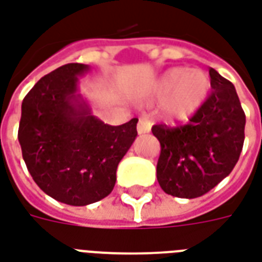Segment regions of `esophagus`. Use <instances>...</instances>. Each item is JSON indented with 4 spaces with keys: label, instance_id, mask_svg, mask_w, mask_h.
<instances>
[{
    "label": "esophagus",
    "instance_id": "34e87169",
    "mask_svg": "<svg viewBox=\"0 0 262 262\" xmlns=\"http://www.w3.org/2000/svg\"><path fill=\"white\" fill-rule=\"evenodd\" d=\"M151 130V122L146 118H140L139 119V123H137V133L139 135H144V133H148Z\"/></svg>",
    "mask_w": 262,
    "mask_h": 262
}]
</instances>
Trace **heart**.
Returning <instances> with one entry per match:
<instances>
[{
    "instance_id": "b5f03b06",
    "label": "heart",
    "mask_w": 262,
    "mask_h": 262,
    "mask_svg": "<svg viewBox=\"0 0 262 262\" xmlns=\"http://www.w3.org/2000/svg\"><path fill=\"white\" fill-rule=\"evenodd\" d=\"M211 90L210 76L201 69L173 68L165 72L157 83L164 102V114L170 121H187L204 105Z\"/></svg>"
}]
</instances>
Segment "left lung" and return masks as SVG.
I'll use <instances>...</instances> for the list:
<instances>
[{
    "label": "left lung",
    "mask_w": 262,
    "mask_h": 262,
    "mask_svg": "<svg viewBox=\"0 0 262 262\" xmlns=\"http://www.w3.org/2000/svg\"><path fill=\"white\" fill-rule=\"evenodd\" d=\"M212 93L179 127L152 126L161 144L157 179L166 194L195 199L229 175L245 143L246 115L236 89L210 68Z\"/></svg>",
    "instance_id": "8db88e82"
}]
</instances>
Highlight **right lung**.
I'll return each mask as SVG.
<instances>
[{"label": "right lung", "instance_id": "1", "mask_svg": "<svg viewBox=\"0 0 262 262\" xmlns=\"http://www.w3.org/2000/svg\"><path fill=\"white\" fill-rule=\"evenodd\" d=\"M84 63H67L38 80L22 102L17 139L33 180L68 205H87L110 194L116 168L137 136V118L106 125L79 93Z\"/></svg>", "mask_w": 262, "mask_h": 262}]
</instances>
